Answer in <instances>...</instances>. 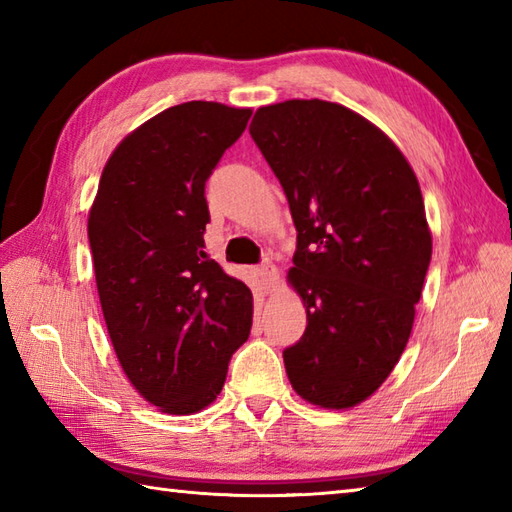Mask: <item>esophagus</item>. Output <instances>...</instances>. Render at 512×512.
<instances>
[{
  "label": "esophagus",
  "instance_id": "obj_1",
  "mask_svg": "<svg viewBox=\"0 0 512 512\" xmlns=\"http://www.w3.org/2000/svg\"><path fill=\"white\" fill-rule=\"evenodd\" d=\"M255 275H257V279H259V286L264 288V292L273 290V288L277 286V281H279V273H277V268H275L273 264L259 266V268L255 270Z\"/></svg>",
  "mask_w": 512,
  "mask_h": 512
}]
</instances>
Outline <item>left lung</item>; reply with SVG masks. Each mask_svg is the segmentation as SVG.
<instances>
[{
	"label": "left lung",
	"instance_id": "left-lung-1",
	"mask_svg": "<svg viewBox=\"0 0 512 512\" xmlns=\"http://www.w3.org/2000/svg\"><path fill=\"white\" fill-rule=\"evenodd\" d=\"M250 136L297 226L288 284L308 325L284 352L297 394L361 405L394 372L431 262V228L409 160L350 107L292 99L259 107Z\"/></svg>",
	"mask_w": 512,
	"mask_h": 512
}]
</instances>
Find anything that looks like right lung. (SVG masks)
Here are the masks:
<instances>
[{
  "mask_svg": "<svg viewBox=\"0 0 512 512\" xmlns=\"http://www.w3.org/2000/svg\"><path fill=\"white\" fill-rule=\"evenodd\" d=\"M253 110L189 101L107 158L90 206L96 288L118 363L149 405L198 413L220 396L253 325L248 286L204 253V182Z\"/></svg>",
  "mask_w": 512,
  "mask_h": 512,
  "instance_id": "add662e5",
  "label": "right lung"
}]
</instances>
